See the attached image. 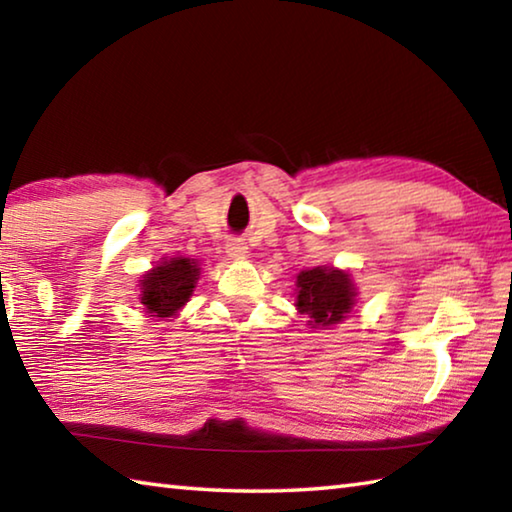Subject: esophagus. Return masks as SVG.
Segmentation results:
<instances>
[{
    "mask_svg": "<svg viewBox=\"0 0 512 512\" xmlns=\"http://www.w3.org/2000/svg\"><path fill=\"white\" fill-rule=\"evenodd\" d=\"M225 253H228L230 259H246L248 257V246L244 239H230L225 244Z\"/></svg>",
    "mask_w": 512,
    "mask_h": 512,
    "instance_id": "1",
    "label": "esophagus"
}]
</instances>
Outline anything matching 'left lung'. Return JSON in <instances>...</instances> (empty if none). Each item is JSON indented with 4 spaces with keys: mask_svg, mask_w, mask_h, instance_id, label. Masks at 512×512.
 <instances>
[{
    "mask_svg": "<svg viewBox=\"0 0 512 512\" xmlns=\"http://www.w3.org/2000/svg\"><path fill=\"white\" fill-rule=\"evenodd\" d=\"M296 309L305 314L311 329L343 323L357 305V284L350 271L336 266H314L296 277Z\"/></svg>",
    "mask_w": 512,
    "mask_h": 512,
    "instance_id": "left-lung-1",
    "label": "left lung"
}]
</instances>
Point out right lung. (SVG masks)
<instances>
[{
  "mask_svg": "<svg viewBox=\"0 0 512 512\" xmlns=\"http://www.w3.org/2000/svg\"><path fill=\"white\" fill-rule=\"evenodd\" d=\"M201 277V262L192 257H162L158 266L142 275L140 305L144 314L155 320L176 318L196 289Z\"/></svg>",
  "mask_w": 512,
  "mask_h": 512,
  "instance_id": "right-lung-1",
  "label": "right lung"
}]
</instances>
